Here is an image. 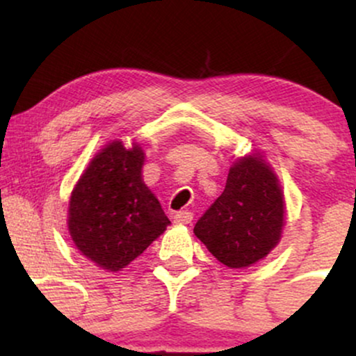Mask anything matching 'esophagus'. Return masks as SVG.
<instances>
[{"instance_id": "34e87169", "label": "esophagus", "mask_w": 356, "mask_h": 356, "mask_svg": "<svg viewBox=\"0 0 356 356\" xmlns=\"http://www.w3.org/2000/svg\"><path fill=\"white\" fill-rule=\"evenodd\" d=\"M175 224H191L192 222V212L189 211H179L177 214L174 216Z\"/></svg>"}]
</instances>
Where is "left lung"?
<instances>
[{
	"instance_id": "1",
	"label": "left lung",
	"mask_w": 356,
	"mask_h": 356,
	"mask_svg": "<svg viewBox=\"0 0 356 356\" xmlns=\"http://www.w3.org/2000/svg\"><path fill=\"white\" fill-rule=\"evenodd\" d=\"M284 194L261 154L236 159L224 192L204 212L194 234L216 259L231 269L249 268L280 243Z\"/></svg>"
}]
</instances>
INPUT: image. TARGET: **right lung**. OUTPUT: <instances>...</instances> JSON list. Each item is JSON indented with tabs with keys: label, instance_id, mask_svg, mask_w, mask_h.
<instances>
[{
	"label": "right lung",
	"instance_id": "right-lung-1",
	"mask_svg": "<svg viewBox=\"0 0 356 356\" xmlns=\"http://www.w3.org/2000/svg\"><path fill=\"white\" fill-rule=\"evenodd\" d=\"M145 154L110 142L95 154L73 187L68 231L75 248L107 271H120L170 224L161 202L142 179Z\"/></svg>",
	"mask_w": 356,
	"mask_h": 356
}]
</instances>
